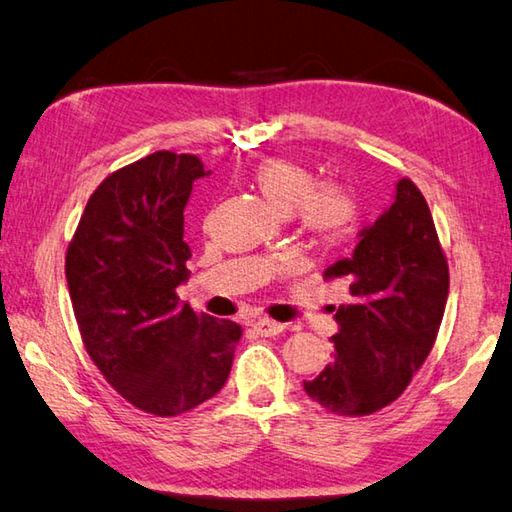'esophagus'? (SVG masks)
<instances>
[{
    "label": "esophagus",
    "instance_id": "obj_1",
    "mask_svg": "<svg viewBox=\"0 0 512 512\" xmlns=\"http://www.w3.org/2000/svg\"><path fill=\"white\" fill-rule=\"evenodd\" d=\"M253 327H255V331L259 333V336H264V338L280 336V333L284 331V324L275 322V320H268V318H259V320H255Z\"/></svg>",
    "mask_w": 512,
    "mask_h": 512
}]
</instances>
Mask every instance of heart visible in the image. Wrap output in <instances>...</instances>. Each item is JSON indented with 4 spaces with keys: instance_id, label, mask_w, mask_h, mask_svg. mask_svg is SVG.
<instances>
[{
    "instance_id": "b5f03b06",
    "label": "heart",
    "mask_w": 512,
    "mask_h": 512,
    "mask_svg": "<svg viewBox=\"0 0 512 512\" xmlns=\"http://www.w3.org/2000/svg\"><path fill=\"white\" fill-rule=\"evenodd\" d=\"M255 185L277 215H297L304 235L313 244L333 246L347 239L356 226V206L336 185H318L302 163L291 159H268L257 165Z\"/></svg>"
}]
</instances>
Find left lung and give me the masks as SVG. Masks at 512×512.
Masks as SVG:
<instances>
[{
  "label": "left lung",
  "instance_id": "obj_1",
  "mask_svg": "<svg viewBox=\"0 0 512 512\" xmlns=\"http://www.w3.org/2000/svg\"><path fill=\"white\" fill-rule=\"evenodd\" d=\"M324 280L349 284L351 302L333 306V358L304 380V392L336 414L383 410L432 351L450 291L432 212L410 179L396 183L392 206L358 232L351 257L327 266Z\"/></svg>",
  "mask_w": 512,
  "mask_h": 512
}]
</instances>
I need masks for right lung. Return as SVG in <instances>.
I'll use <instances>...</instances> for the list:
<instances>
[{
  "instance_id": "add662e5",
  "label": "right lung",
  "mask_w": 512,
  "mask_h": 512,
  "mask_svg": "<svg viewBox=\"0 0 512 512\" xmlns=\"http://www.w3.org/2000/svg\"><path fill=\"white\" fill-rule=\"evenodd\" d=\"M210 172L192 154L154 152L109 174L67 250L82 342L111 387L156 416H176L228 380L241 327L176 297L188 280L183 210Z\"/></svg>"
}]
</instances>
